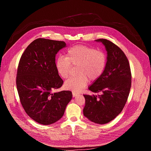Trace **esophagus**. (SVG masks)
<instances>
[{"label": "esophagus", "mask_w": 151, "mask_h": 151, "mask_svg": "<svg viewBox=\"0 0 151 151\" xmlns=\"http://www.w3.org/2000/svg\"><path fill=\"white\" fill-rule=\"evenodd\" d=\"M72 95H73V97H76V96H78V94L77 93H76V92L72 91Z\"/></svg>", "instance_id": "esophagus-1"}]
</instances>
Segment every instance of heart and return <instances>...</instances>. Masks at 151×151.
Here are the masks:
<instances>
[{
  "label": "heart",
  "instance_id": "heart-1",
  "mask_svg": "<svg viewBox=\"0 0 151 151\" xmlns=\"http://www.w3.org/2000/svg\"><path fill=\"white\" fill-rule=\"evenodd\" d=\"M66 57L58 56L55 66L58 75L67 78L70 74L72 65H78L76 76L69 78L64 83L67 89L78 93L87 85L88 79L96 81L103 73L107 63L106 54L96 49L86 45H78L69 48Z\"/></svg>",
  "mask_w": 151,
  "mask_h": 151
}]
</instances>
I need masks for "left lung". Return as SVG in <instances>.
<instances>
[{"instance_id":"8db88e82","label":"left lung","mask_w":151,"mask_h":151,"mask_svg":"<svg viewBox=\"0 0 151 151\" xmlns=\"http://www.w3.org/2000/svg\"><path fill=\"white\" fill-rule=\"evenodd\" d=\"M101 42L107 51V63L102 75L88 87L100 95H85L83 115L90 121L104 124L115 119L122 111L127 102L132 85V73L128 60L124 52L112 42Z\"/></svg>"}]
</instances>
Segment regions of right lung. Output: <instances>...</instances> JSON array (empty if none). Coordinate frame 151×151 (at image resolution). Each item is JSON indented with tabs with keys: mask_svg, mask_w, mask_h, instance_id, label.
<instances>
[{
	"mask_svg": "<svg viewBox=\"0 0 151 151\" xmlns=\"http://www.w3.org/2000/svg\"><path fill=\"white\" fill-rule=\"evenodd\" d=\"M66 43L39 38L27 47L21 57L16 83L20 101L27 114L43 125L60 119L72 100L70 91L53 93L63 81L57 72L55 55Z\"/></svg>",
	"mask_w": 151,
	"mask_h": 151,
	"instance_id": "right-lung-1",
	"label": "right lung"
}]
</instances>
